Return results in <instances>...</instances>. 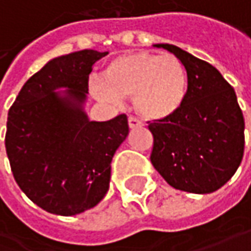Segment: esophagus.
<instances>
[{"label":"esophagus","instance_id":"esophagus-1","mask_svg":"<svg viewBox=\"0 0 251 251\" xmlns=\"http://www.w3.org/2000/svg\"><path fill=\"white\" fill-rule=\"evenodd\" d=\"M127 124H129V127H130V129H135V127L143 126V124L140 122L138 118H135V116H129V118H127Z\"/></svg>","mask_w":251,"mask_h":251}]
</instances>
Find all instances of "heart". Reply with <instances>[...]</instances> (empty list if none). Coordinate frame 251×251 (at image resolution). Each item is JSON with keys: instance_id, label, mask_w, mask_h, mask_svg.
<instances>
[{"instance_id": "b5f03b06", "label": "heart", "mask_w": 251, "mask_h": 251, "mask_svg": "<svg viewBox=\"0 0 251 251\" xmlns=\"http://www.w3.org/2000/svg\"><path fill=\"white\" fill-rule=\"evenodd\" d=\"M105 82H91L96 99L113 102L133 96L135 109L146 119L162 121L182 109L187 96L183 64L172 53L139 51L121 55L105 68Z\"/></svg>"}]
</instances>
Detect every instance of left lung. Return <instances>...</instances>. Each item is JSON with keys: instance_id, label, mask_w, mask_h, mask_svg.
Masks as SVG:
<instances>
[{"instance_id": "left-lung-1", "label": "left lung", "mask_w": 251, "mask_h": 251, "mask_svg": "<svg viewBox=\"0 0 251 251\" xmlns=\"http://www.w3.org/2000/svg\"><path fill=\"white\" fill-rule=\"evenodd\" d=\"M187 74V96L173 116L153 121L151 162L168 183L189 193H212L236 173L244 153V118L231 85L209 62L170 44Z\"/></svg>"}]
</instances>
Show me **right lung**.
I'll use <instances>...</instances> for the list:
<instances>
[{"label":"right lung","instance_id":"1","mask_svg":"<svg viewBox=\"0 0 251 251\" xmlns=\"http://www.w3.org/2000/svg\"><path fill=\"white\" fill-rule=\"evenodd\" d=\"M108 52L51 59L25 82L8 111L5 149L15 182L41 209L74 216L105 198L111 162L129 133L126 115L106 122L83 112L92 65ZM67 87L64 95L55 89Z\"/></svg>","mask_w":251,"mask_h":251}]
</instances>
